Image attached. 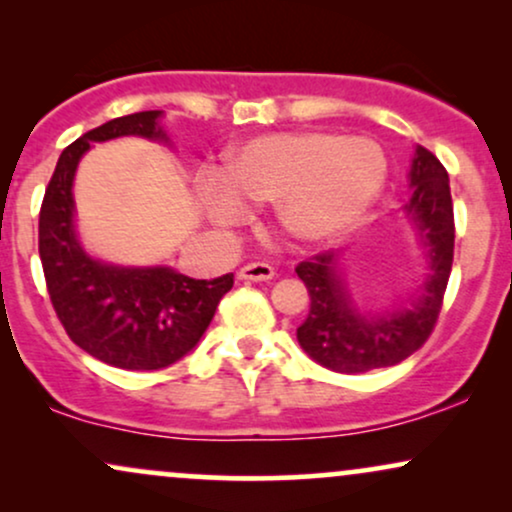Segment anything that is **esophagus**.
Instances as JSON below:
<instances>
[{
  "instance_id": "34e87169",
  "label": "esophagus",
  "mask_w": 512,
  "mask_h": 512,
  "mask_svg": "<svg viewBox=\"0 0 512 512\" xmlns=\"http://www.w3.org/2000/svg\"><path fill=\"white\" fill-rule=\"evenodd\" d=\"M274 276V269L267 262H250L240 267V279L248 281H269Z\"/></svg>"
}]
</instances>
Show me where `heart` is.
I'll return each instance as SVG.
<instances>
[{
  "mask_svg": "<svg viewBox=\"0 0 512 512\" xmlns=\"http://www.w3.org/2000/svg\"><path fill=\"white\" fill-rule=\"evenodd\" d=\"M387 161L370 139L332 132L257 137L228 158L223 173L204 178L209 216L236 223L248 202H276L281 228L298 240H327L349 231L383 192Z\"/></svg>",
  "mask_w": 512,
  "mask_h": 512,
  "instance_id": "heart-1",
  "label": "heart"
}]
</instances>
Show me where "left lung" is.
Instances as JSON below:
<instances>
[{
    "label": "left lung",
    "instance_id": "obj_1",
    "mask_svg": "<svg viewBox=\"0 0 512 512\" xmlns=\"http://www.w3.org/2000/svg\"><path fill=\"white\" fill-rule=\"evenodd\" d=\"M407 214L424 233L433 274L409 308L366 317L351 305L349 293L334 272V252H317L296 267L310 296V310L298 327V344L320 366L337 373H366L402 363L419 351L436 327L448 289L455 255V216L448 170L431 151L419 146L409 173Z\"/></svg>",
    "mask_w": 512,
    "mask_h": 512
}]
</instances>
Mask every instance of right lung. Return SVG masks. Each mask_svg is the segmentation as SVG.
I'll list each match as a JSON object with an SVG mask.
<instances>
[{
  "instance_id": "obj_1",
  "label": "right lung",
  "mask_w": 512,
  "mask_h": 512,
  "mask_svg": "<svg viewBox=\"0 0 512 512\" xmlns=\"http://www.w3.org/2000/svg\"><path fill=\"white\" fill-rule=\"evenodd\" d=\"M161 110L105 122L62 151L45 187L38 221V252L50 303L76 346L108 366L158 370L175 363L207 332L233 274L190 279L170 267L125 269L91 260L72 228V180L91 142L137 134L166 139Z\"/></svg>"
}]
</instances>
